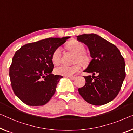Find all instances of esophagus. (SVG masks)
<instances>
[{"mask_svg":"<svg viewBox=\"0 0 133 133\" xmlns=\"http://www.w3.org/2000/svg\"><path fill=\"white\" fill-rule=\"evenodd\" d=\"M69 78L70 79H72V80H73V79H75V78H76V76H68Z\"/></svg>","mask_w":133,"mask_h":133,"instance_id":"obj_1","label":"esophagus"}]
</instances>
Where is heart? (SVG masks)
I'll return each mask as SVG.
<instances>
[{
  "label": "heart",
  "instance_id": "heart-1",
  "mask_svg": "<svg viewBox=\"0 0 133 133\" xmlns=\"http://www.w3.org/2000/svg\"><path fill=\"white\" fill-rule=\"evenodd\" d=\"M69 50L72 51L76 54L74 62H78L82 65H85L88 62L89 57L85 51V46L82 43L78 41H73L69 42L67 45ZM52 61L55 64H58L61 60V49L60 48L55 49L52 54ZM81 69L80 65L78 63L72 65V66H67V65H61L57 67L55 69V72L57 74L62 75L64 76H71L75 73L78 72Z\"/></svg>",
  "mask_w": 133,
  "mask_h": 133
}]
</instances>
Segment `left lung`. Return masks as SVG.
<instances>
[{"label":"left lung","mask_w":133,"mask_h":133,"mask_svg":"<svg viewBox=\"0 0 133 133\" xmlns=\"http://www.w3.org/2000/svg\"><path fill=\"white\" fill-rule=\"evenodd\" d=\"M77 39L88 46L92 58L84 72L92 76H84L85 84L78 89L79 94L90 104L108 103L117 96L125 78L124 57L115 45L96 34L79 35Z\"/></svg>","instance_id":"obj_1"}]
</instances>
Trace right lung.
I'll return each instance as SVG.
<instances>
[{"label":"right lung","instance_id":"1","mask_svg":"<svg viewBox=\"0 0 133 133\" xmlns=\"http://www.w3.org/2000/svg\"><path fill=\"white\" fill-rule=\"evenodd\" d=\"M49 37L21 46L9 67L11 84L15 94L29 106L44 105L56 91L62 76L53 75L52 54L67 39Z\"/></svg>","mask_w":133,"mask_h":133}]
</instances>
